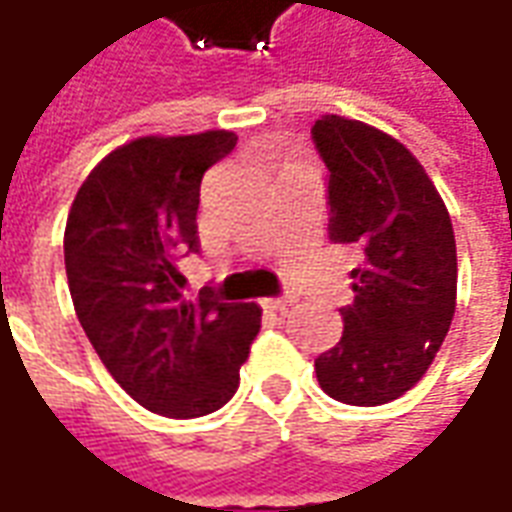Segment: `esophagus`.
<instances>
[{
  "instance_id": "obj_1",
  "label": "esophagus",
  "mask_w": 512,
  "mask_h": 512,
  "mask_svg": "<svg viewBox=\"0 0 512 512\" xmlns=\"http://www.w3.org/2000/svg\"><path fill=\"white\" fill-rule=\"evenodd\" d=\"M263 307H266V310L285 312L288 307H293V299H290V296H282V299H266L263 301Z\"/></svg>"
}]
</instances>
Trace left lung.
Returning a JSON list of instances; mask_svg holds the SVG:
<instances>
[{
	"instance_id": "8db88e82",
	"label": "left lung",
	"mask_w": 512,
	"mask_h": 512,
	"mask_svg": "<svg viewBox=\"0 0 512 512\" xmlns=\"http://www.w3.org/2000/svg\"><path fill=\"white\" fill-rule=\"evenodd\" d=\"M312 139L329 167V238L359 252L343 337L315 359L348 406H381L425 376L450 332L458 257L450 213L414 153L362 120L323 115Z\"/></svg>"
}]
</instances>
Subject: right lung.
I'll use <instances>...</instances> for the list:
<instances>
[{
	"label": "right lung",
	"instance_id": "right-lung-1",
	"mask_svg": "<svg viewBox=\"0 0 512 512\" xmlns=\"http://www.w3.org/2000/svg\"><path fill=\"white\" fill-rule=\"evenodd\" d=\"M235 142L233 131L131 139L95 164L65 224L84 334L117 384L164 417L222 408L260 332L257 304H227L211 288L186 299L178 271V257L200 252L202 175Z\"/></svg>",
	"mask_w": 512,
	"mask_h": 512
}]
</instances>
